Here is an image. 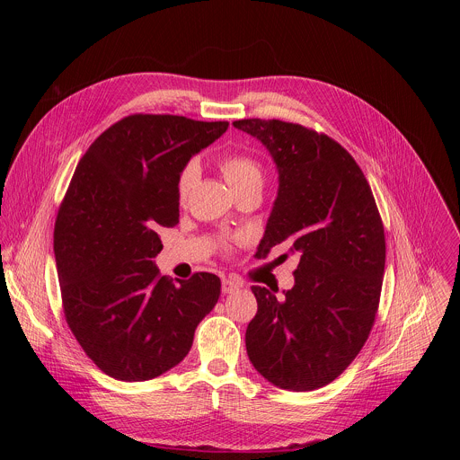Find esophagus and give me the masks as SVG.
<instances>
[{"label":"esophagus","instance_id":"esophagus-1","mask_svg":"<svg viewBox=\"0 0 460 460\" xmlns=\"http://www.w3.org/2000/svg\"><path fill=\"white\" fill-rule=\"evenodd\" d=\"M236 289H240V282H236L234 279H224L222 280V291L224 293H233Z\"/></svg>","mask_w":460,"mask_h":460}]
</instances>
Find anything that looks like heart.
<instances>
[{
    "label": "heart",
    "mask_w": 460,
    "mask_h": 460,
    "mask_svg": "<svg viewBox=\"0 0 460 460\" xmlns=\"http://www.w3.org/2000/svg\"><path fill=\"white\" fill-rule=\"evenodd\" d=\"M220 169L236 194L251 187L261 189V185H264V167H261V164L249 153L224 155L220 158ZM200 172L202 167L199 158H190L183 164L176 178V192L180 200H185L190 194L192 187L200 178Z\"/></svg>",
    "instance_id": "1"
}]
</instances>
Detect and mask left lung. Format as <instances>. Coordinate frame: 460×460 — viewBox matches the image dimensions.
<instances>
[{"instance_id": "1", "label": "left lung", "mask_w": 460, "mask_h": 460, "mask_svg": "<svg viewBox=\"0 0 460 460\" xmlns=\"http://www.w3.org/2000/svg\"><path fill=\"white\" fill-rule=\"evenodd\" d=\"M233 125L264 144L279 169L256 254L282 242L300 254L282 300L252 286L258 311L245 332L247 355L271 384L313 391L333 382L369 337L385 266L382 218L362 169L333 138L282 119Z\"/></svg>"}]
</instances>
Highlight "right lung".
Instances as JSON below:
<instances>
[{"instance_id": "1", "label": "right lung", "mask_w": 460, "mask_h": 460, "mask_svg": "<svg viewBox=\"0 0 460 460\" xmlns=\"http://www.w3.org/2000/svg\"><path fill=\"white\" fill-rule=\"evenodd\" d=\"M227 121L130 114L82 156L54 224L65 320L109 376L155 378L183 360L196 325L215 307L220 279L194 273L176 284L153 258L160 227L178 224L176 178Z\"/></svg>"}]
</instances>
